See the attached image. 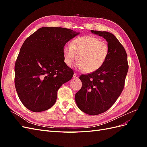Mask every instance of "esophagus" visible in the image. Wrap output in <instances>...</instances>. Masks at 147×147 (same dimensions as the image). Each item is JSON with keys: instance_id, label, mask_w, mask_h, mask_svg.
I'll use <instances>...</instances> for the list:
<instances>
[{"instance_id": "esophagus-1", "label": "esophagus", "mask_w": 147, "mask_h": 147, "mask_svg": "<svg viewBox=\"0 0 147 147\" xmlns=\"http://www.w3.org/2000/svg\"><path fill=\"white\" fill-rule=\"evenodd\" d=\"M74 78H76V79H77L78 78V74H77V73H74V77H73Z\"/></svg>"}]
</instances>
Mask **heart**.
Masks as SVG:
<instances>
[{"label":"heart","instance_id":"b5f03b06","mask_svg":"<svg viewBox=\"0 0 147 147\" xmlns=\"http://www.w3.org/2000/svg\"><path fill=\"white\" fill-rule=\"evenodd\" d=\"M109 53L108 44L91 35L75 38L70 45H65L63 49L65 64L70 66L77 57V67L86 73L99 69L107 59Z\"/></svg>","mask_w":147,"mask_h":147}]
</instances>
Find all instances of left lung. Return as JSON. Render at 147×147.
Wrapping results in <instances>:
<instances>
[{
    "instance_id": "8db88e82",
    "label": "left lung",
    "mask_w": 147,
    "mask_h": 147,
    "mask_svg": "<svg viewBox=\"0 0 147 147\" xmlns=\"http://www.w3.org/2000/svg\"><path fill=\"white\" fill-rule=\"evenodd\" d=\"M91 31L106 40L109 53L99 69L80 77L82 87L75 99L82 112L97 115L108 110L121 94L129 66L125 49L113 34L106 31Z\"/></svg>"
}]
</instances>
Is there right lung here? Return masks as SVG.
I'll use <instances>...</instances> for the list:
<instances>
[{
    "label": "right lung",
    "mask_w": 147,
    "mask_h": 147,
    "mask_svg": "<svg viewBox=\"0 0 147 147\" xmlns=\"http://www.w3.org/2000/svg\"><path fill=\"white\" fill-rule=\"evenodd\" d=\"M80 33L54 27L38 29L26 39L15 65V84L20 100L34 112L50 109L57 90L72 79L74 71L64 61L63 49Z\"/></svg>",
    "instance_id": "right-lung-1"
}]
</instances>
